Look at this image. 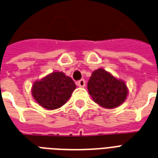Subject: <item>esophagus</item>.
<instances>
[{
  "mask_svg": "<svg viewBox=\"0 0 158 158\" xmlns=\"http://www.w3.org/2000/svg\"><path fill=\"white\" fill-rule=\"evenodd\" d=\"M77 85L80 88H84L85 87V80L84 79H80L79 81L77 82Z\"/></svg>",
  "mask_w": 158,
  "mask_h": 158,
  "instance_id": "obj_1",
  "label": "esophagus"
}]
</instances>
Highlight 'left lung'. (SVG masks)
<instances>
[{"label":"left lung","mask_w":158,"mask_h":158,"mask_svg":"<svg viewBox=\"0 0 158 158\" xmlns=\"http://www.w3.org/2000/svg\"><path fill=\"white\" fill-rule=\"evenodd\" d=\"M88 90L92 100L106 109H114L121 106L128 94L125 82L115 78L102 68L92 72L88 80Z\"/></svg>","instance_id":"8db88e82"}]
</instances>
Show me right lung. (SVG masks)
<instances>
[{
  "instance_id": "add662e5",
  "label": "right lung",
  "mask_w": 158,
  "mask_h": 158,
  "mask_svg": "<svg viewBox=\"0 0 158 158\" xmlns=\"http://www.w3.org/2000/svg\"><path fill=\"white\" fill-rule=\"evenodd\" d=\"M76 85L73 79L63 72L55 71L35 82L32 97L37 103L47 110H56L70 99Z\"/></svg>"
}]
</instances>
